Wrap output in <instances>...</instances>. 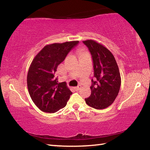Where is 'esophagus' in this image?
<instances>
[{
	"instance_id": "obj_1",
	"label": "esophagus",
	"mask_w": 150,
	"mask_h": 150,
	"mask_svg": "<svg viewBox=\"0 0 150 150\" xmlns=\"http://www.w3.org/2000/svg\"><path fill=\"white\" fill-rule=\"evenodd\" d=\"M80 88H81V85H79V86H77V87H75V89L76 91H79V90L80 89Z\"/></svg>"
}]
</instances>
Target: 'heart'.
Listing matches in <instances>:
<instances>
[{
    "label": "heart",
    "mask_w": 150,
    "mask_h": 150,
    "mask_svg": "<svg viewBox=\"0 0 150 150\" xmlns=\"http://www.w3.org/2000/svg\"><path fill=\"white\" fill-rule=\"evenodd\" d=\"M79 53L81 54V55H82V54H84V53H85V52H83V51H80Z\"/></svg>",
    "instance_id": "heart-1"
}]
</instances>
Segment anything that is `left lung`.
<instances>
[{
    "label": "left lung",
    "mask_w": 150,
    "mask_h": 150,
    "mask_svg": "<svg viewBox=\"0 0 150 150\" xmlns=\"http://www.w3.org/2000/svg\"><path fill=\"white\" fill-rule=\"evenodd\" d=\"M89 50L93 61L94 77L91 94L85 98L87 105L95 109H104L113 103L118 95L121 77L115 57L107 48L93 40L83 41Z\"/></svg>",
    "instance_id": "8db88e82"
}]
</instances>
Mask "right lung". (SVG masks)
Returning a JSON list of instances; mask_svg holds the SVG:
<instances>
[{"instance_id":"1","label":"right lung","mask_w":150,"mask_h":150,"mask_svg":"<svg viewBox=\"0 0 150 150\" xmlns=\"http://www.w3.org/2000/svg\"><path fill=\"white\" fill-rule=\"evenodd\" d=\"M79 41L46 45L35 55L27 75L30 97L37 107L45 112L54 113L65 107L72 92L65 82L55 79L57 66Z\"/></svg>"}]
</instances>
